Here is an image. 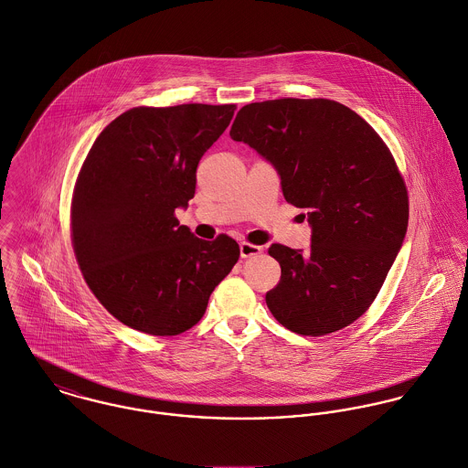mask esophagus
I'll use <instances>...</instances> for the list:
<instances>
[{"instance_id": "1", "label": "esophagus", "mask_w": 468, "mask_h": 468, "mask_svg": "<svg viewBox=\"0 0 468 468\" xmlns=\"http://www.w3.org/2000/svg\"><path fill=\"white\" fill-rule=\"evenodd\" d=\"M262 253V246H257V244H251V242H240V257L242 259H250V257H255Z\"/></svg>"}]
</instances>
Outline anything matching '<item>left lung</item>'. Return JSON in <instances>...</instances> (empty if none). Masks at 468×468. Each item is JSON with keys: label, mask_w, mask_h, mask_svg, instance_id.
I'll list each match as a JSON object with an SVG mask.
<instances>
[{"label": "left lung", "mask_w": 468, "mask_h": 468, "mask_svg": "<svg viewBox=\"0 0 468 468\" xmlns=\"http://www.w3.org/2000/svg\"><path fill=\"white\" fill-rule=\"evenodd\" d=\"M279 172L289 204L307 209V253L271 244L281 264L266 303L283 327L324 336L358 320L401 248L409 195L396 161L356 112L331 99L251 102L231 132Z\"/></svg>", "instance_id": "8db88e82"}]
</instances>
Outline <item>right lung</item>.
<instances>
[{
    "label": "right lung",
    "mask_w": 468,
    "mask_h": 468,
    "mask_svg": "<svg viewBox=\"0 0 468 468\" xmlns=\"http://www.w3.org/2000/svg\"><path fill=\"white\" fill-rule=\"evenodd\" d=\"M235 104L137 106L95 139L74 186L70 237L87 285L124 325L152 336L191 329L240 257L218 235L197 239L177 207L195 195L197 165Z\"/></svg>",
    "instance_id": "add662e5"
}]
</instances>
